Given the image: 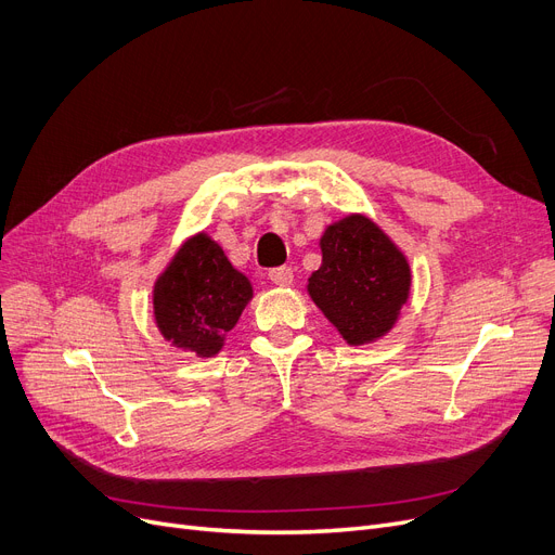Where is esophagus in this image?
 Returning <instances> with one entry per match:
<instances>
[{
  "mask_svg": "<svg viewBox=\"0 0 555 555\" xmlns=\"http://www.w3.org/2000/svg\"><path fill=\"white\" fill-rule=\"evenodd\" d=\"M270 281L279 287H287L293 285L295 281V274H293V268H276V270H270Z\"/></svg>",
  "mask_w": 555,
  "mask_h": 555,
  "instance_id": "34e87169",
  "label": "esophagus"
}]
</instances>
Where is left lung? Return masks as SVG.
Here are the masks:
<instances>
[{"label": "left lung", "mask_w": 555, "mask_h": 555, "mask_svg": "<svg viewBox=\"0 0 555 555\" xmlns=\"http://www.w3.org/2000/svg\"><path fill=\"white\" fill-rule=\"evenodd\" d=\"M322 266L308 295L348 346H366L393 331L412 295V266L389 233L364 214L331 222L322 238Z\"/></svg>", "instance_id": "obj_1"}]
</instances>
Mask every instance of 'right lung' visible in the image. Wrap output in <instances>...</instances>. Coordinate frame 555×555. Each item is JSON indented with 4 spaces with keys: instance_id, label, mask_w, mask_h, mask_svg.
Segmentation results:
<instances>
[{
    "instance_id": "obj_1",
    "label": "right lung",
    "mask_w": 555,
    "mask_h": 555,
    "mask_svg": "<svg viewBox=\"0 0 555 555\" xmlns=\"http://www.w3.org/2000/svg\"><path fill=\"white\" fill-rule=\"evenodd\" d=\"M251 297L249 279L231 266L207 231H197L155 279V326L180 351L216 358Z\"/></svg>"
}]
</instances>
